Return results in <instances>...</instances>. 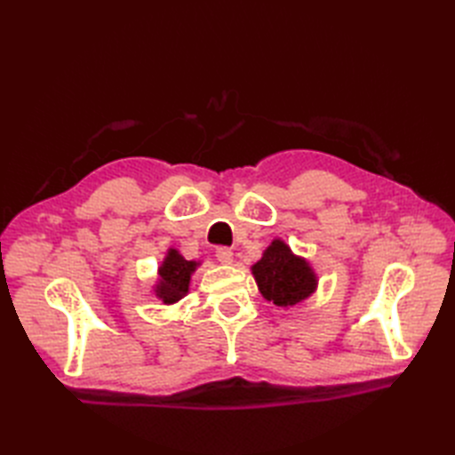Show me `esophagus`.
I'll use <instances>...</instances> for the list:
<instances>
[{"label": "esophagus", "mask_w": 455, "mask_h": 455, "mask_svg": "<svg viewBox=\"0 0 455 455\" xmlns=\"http://www.w3.org/2000/svg\"><path fill=\"white\" fill-rule=\"evenodd\" d=\"M216 258L220 264H233V251L228 249V246H220V249H216Z\"/></svg>", "instance_id": "34e87169"}]
</instances>
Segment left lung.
Returning a JSON list of instances; mask_svg holds the SVG:
<instances>
[{
	"mask_svg": "<svg viewBox=\"0 0 455 455\" xmlns=\"http://www.w3.org/2000/svg\"><path fill=\"white\" fill-rule=\"evenodd\" d=\"M251 271L259 294L277 307L301 304L319 286V277L309 259L294 254L283 239H273Z\"/></svg>",
	"mask_w": 455,
	"mask_h": 455,
	"instance_id": "obj_1",
	"label": "left lung"
}]
</instances>
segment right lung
<instances>
[{"label": "right lung", "mask_w": 455, "mask_h": 455, "mask_svg": "<svg viewBox=\"0 0 455 455\" xmlns=\"http://www.w3.org/2000/svg\"><path fill=\"white\" fill-rule=\"evenodd\" d=\"M201 266L197 259H186L178 249H169L157 267L154 294L164 306H172L189 292L191 275Z\"/></svg>", "instance_id": "right-lung-1"}]
</instances>
